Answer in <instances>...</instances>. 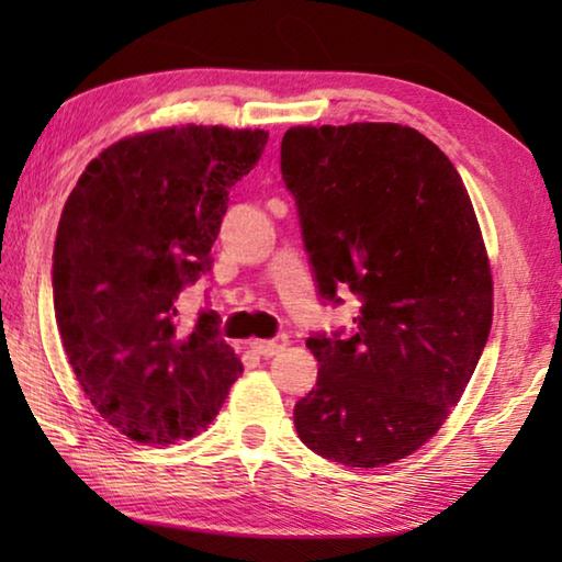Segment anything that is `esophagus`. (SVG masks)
I'll return each instance as SVG.
<instances>
[{
	"instance_id": "1",
	"label": "esophagus",
	"mask_w": 562,
	"mask_h": 562,
	"mask_svg": "<svg viewBox=\"0 0 562 562\" xmlns=\"http://www.w3.org/2000/svg\"><path fill=\"white\" fill-rule=\"evenodd\" d=\"M288 345H290L288 335H278L272 339H255L250 347H252V351H258L260 357H274V355H280V351Z\"/></svg>"
}]
</instances>
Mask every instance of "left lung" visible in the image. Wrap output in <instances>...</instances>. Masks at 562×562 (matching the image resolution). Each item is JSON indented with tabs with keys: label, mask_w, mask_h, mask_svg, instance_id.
Returning a JSON list of instances; mask_svg holds the SVG:
<instances>
[{
	"label": "left lung",
	"mask_w": 562,
	"mask_h": 562,
	"mask_svg": "<svg viewBox=\"0 0 562 562\" xmlns=\"http://www.w3.org/2000/svg\"><path fill=\"white\" fill-rule=\"evenodd\" d=\"M280 170L322 302L359 300L355 329L315 331L317 384L294 429L322 459L376 469L441 429L488 341L493 282L449 158L398 123L294 126Z\"/></svg>",
	"instance_id": "obj_1"
}]
</instances>
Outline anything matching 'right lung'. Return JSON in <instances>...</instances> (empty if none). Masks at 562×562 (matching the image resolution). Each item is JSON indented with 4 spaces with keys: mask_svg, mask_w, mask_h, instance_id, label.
<instances>
[{
    "mask_svg": "<svg viewBox=\"0 0 562 562\" xmlns=\"http://www.w3.org/2000/svg\"><path fill=\"white\" fill-rule=\"evenodd\" d=\"M268 131L183 126L123 138L93 158L54 243V312L83 394L123 436L176 443L213 422L243 374L221 315L193 327L178 294L211 270L227 193Z\"/></svg>",
    "mask_w": 562,
    "mask_h": 562,
    "instance_id": "add662e5",
    "label": "right lung"
}]
</instances>
